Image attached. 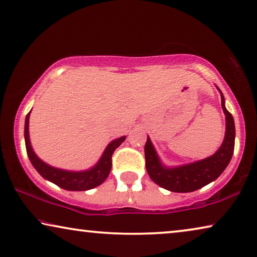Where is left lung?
<instances>
[{"instance_id": "left-lung-1", "label": "left lung", "mask_w": 257, "mask_h": 257, "mask_svg": "<svg viewBox=\"0 0 257 257\" xmlns=\"http://www.w3.org/2000/svg\"><path fill=\"white\" fill-rule=\"evenodd\" d=\"M218 88V87H216ZM221 95V107L226 116V133L223 142L215 154L201 161L178 166H166L162 163L153 142L148 136L144 154L148 175L157 185L171 192H193L214 182L229 164L235 144V124L232 114L226 109L225 97Z\"/></svg>"}]
</instances>
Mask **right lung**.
Returning a JSON list of instances; mask_svg holds the SVG:
<instances>
[{
	"instance_id": "add662e5",
	"label": "right lung",
	"mask_w": 257,
	"mask_h": 257,
	"mask_svg": "<svg viewBox=\"0 0 257 257\" xmlns=\"http://www.w3.org/2000/svg\"><path fill=\"white\" fill-rule=\"evenodd\" d=\"M30 113L29 111L27 117H25V125H24V140H25V148H27L28 157L30 160L31 164L37 170V172L43 178L49 180L53 184H56L61 189L67 191H87L99 186L107 179L111 170V155L120 147L122 142L125 140V136L118 137V139L111 141L104 149L102 156L97 161V163L92 166L91 169L84 170V171H70V170L58 169L55 166L49 165L42 161L37 155L35 154L32 149L30 136H29V118H30Z\"/></svg>"
}]
</instances>
